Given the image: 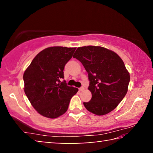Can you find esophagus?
<instances>
[{
	"instance_id": "obj_1",
	"label": "esophagus",
	"mask_w": 153,
	"mask_h": 153,
	"mask_svg": "<svg viewBox=\"0 0 153 153\" xmlns=\"http://www.w3.org/2000/svg\"><path fill=\"white\" fill-rule=\"evenodd\" d=\"M84 90V87H81V88H79V91H82V90Z\"/></svg>"
}]
</instances>
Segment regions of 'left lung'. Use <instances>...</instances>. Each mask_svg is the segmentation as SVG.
Listing matches in <instances>:
<instances>
[{"label":"left lung","instance_id":"8db88e82","mask_svg":"<svg viewBox=\"0 0 153 153\" xmlns=\"http://www.w3.org/2000/svg\"><path fill=\"white\" fill-rule=\"evenodd\" d=\"M88 74L89 102L86 109L97 115H104L117 107L128 92L130 76L117 53L102 46H88L77 48L73 56Z\"/></svg>","mask_w":153,"mask_h":153}]
</instances>
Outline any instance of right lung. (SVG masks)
<instances>
[{"label":"right lung","mask_w":153,"mask_h":153,"mask_svg":"<svg viewBox=\"0 0 153 153\" xmlns=\"http://www.w3.org/2000/svg\"><path fill=\"white\" fill-rule=\"evenodd\" d=\"M76 48L52 46L40 52L24 74V92L31 105L44 117L55 119L66 112L78 91L67 86L63 69Z\"/></svg>","instance_id":"1"}]
</instances>
